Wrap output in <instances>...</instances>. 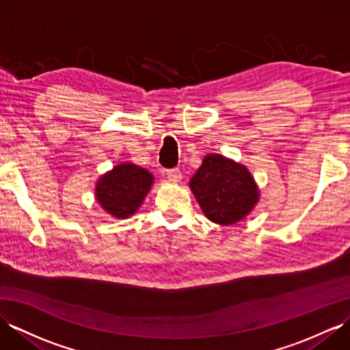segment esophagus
Wrapping results in <instances>:
<instances>
[{
	"mask_svg": "<svg viewBox=\"0 0 350 350\" xmlns=\"http://www.w3.org/2000/svg\"><path fill=\"white\" fill-rule=\"evenodd\" d=\"M167 177L168 180L172 183H178L182 180V172L178 168H173V170H168L167 172Z\"/></svg>",
	"mask_w": 350,
	"mask_h": 350,
	"instance_id": "obj_1",
	"label": "esophagus"
}]
</instances>
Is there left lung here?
I'll use <instances>...</instances> for the list:
<instances>
[{
  "label": "left lung",
  "instance_id": "left-lung-1",
  "mask_svg": "<svg viewBox=\"0 0 350 350\" xmlns=\"http://www.w3.org/2000/svg\"><path fill=\"white\" fill-rule=\"evenodd\" d=\"M189 186L205 217L225 226L243 220L258 201L247 167L217 154L204 158Z\"/></svg>",
  "mask_w": 350,
  "mask_h": 350
}]
</instances>
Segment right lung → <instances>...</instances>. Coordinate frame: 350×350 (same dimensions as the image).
Here are the masks:
<instances>
[{
	"label": "right lung",
	"mask_w": 350,
	"mask_h": 350,
	"mask_svg": "<svg viewBox=\"0 0 350 350\" xmlns=\"http://www.w3.org/2000/svg\"><path fill=\"white\" fill-rule=\"evenodd\" d=\"M154 183L148 170L131 163L115 165L97 180L96 200L116 219H129L142 205Z\"/></svg>",
	"instance_id": "right-lung-1"
}]
</instances>
